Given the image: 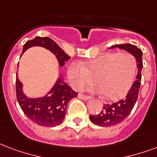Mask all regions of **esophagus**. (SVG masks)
Wrapping results in <instances>:
<instances>
[{
  "instance_id": "obj_1",
  "label": "esophagus",
  "mask_w": 157,
  "mask_h": 157,
  "mask_svg": "<svg viewBox=\"0 0 157 157\" xmlns=\"http://www.w3.org/2000/svg\"><path fill=\"white\" fill-rule=\"evenodd\" d=\"M78 97L81 100H89V96H87L86 94H78Z\"/></svg>"
}]
</instances>
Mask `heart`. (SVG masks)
Wrapping results in <instances>:
<instances>
[{
  "label": "heart",
  "mask_w": 157,
  "mask_h": 157,
  "mask_svg": "<svg viewBox=\"0 0 157 157\" xmlns=\"http://www.w3.org/2000/svg\"><path fill=\"white\" fill-rule=\"evenodd\" d=\"M137 70L136 60L126 52H107L83 64L72 63L67 76L74 89L81 90L94 82L105 98L118 100L131 88Z\"/></svg>",
  "instance_id": "1"
}]
</instances>
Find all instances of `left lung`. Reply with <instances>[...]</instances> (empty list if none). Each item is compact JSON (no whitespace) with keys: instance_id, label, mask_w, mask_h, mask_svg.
<instances>
[{"instance_id":"left-lung-1","label":"left lung","mask_w":157,"mask_h":157,"mask_svg":"<svg viewBox=\"0 0 157 157\" xmlns=\"http://www.w3.org/2000/svg\"><path fill=\"white\" fill-rule=\"evenodd\" d=\"M118 48L126 50L134 56L137 63V75L136 81L128 92L126 97L118 102L113 104L104 105V109L97 115H90V121L95 125L100 127H111L117 125L123 122L131 113L132 109L134 107L138 97V91L140 88L141 81V71L142 68V52L137 46L130 44H118L110 47L109 48Z\"/></svg>"}]
</instances>
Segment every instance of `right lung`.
<instances>
[{
  "label": "right lung",
  "instance_id": "add662e5",
  "mask_svg": "<svg viewBox=\"0 0 157 157\" xmlns=\"http://www.w3.org/2000/svg\"><path fill=\"white\" fill-rule=\"evenodd\" d=\"M39 46L49 50L56 56L60 67L71 57L52 39L48 37H36L27 41L22 53L31 47ZM16 97L21 109L31 121L44 127H55L63 123L67 113V106L72 98L77 97L75 92L61 77L51 90L41 98H29L23 92V85L16 75Z\"/></svg>",
  "mask_w": 157,
  "mask_h": 157
}]
</instances>
